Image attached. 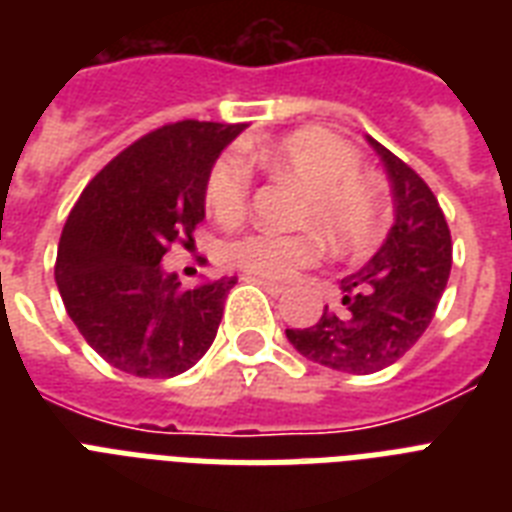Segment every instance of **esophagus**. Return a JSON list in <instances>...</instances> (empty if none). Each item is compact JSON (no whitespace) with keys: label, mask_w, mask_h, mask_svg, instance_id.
Returning a JSON list of instances; mask_svg holds the SVG:
<instances>
[{"label":"esophagus","mask_w":512,"mask_h":512,"mask_svg":"<svg viewBox=\"0 0 512 512\" xmlns=\"http://www.w3.org/2000/svg\"><path fill=\"white\" fill-rule=\"evenodd\" d=\"M255 281V284H260V287L265 289V292H268V295H273V297H279V295H284V292H287V287H281V284H273V281H268V279H260V276H257V279H252Z\"/></svg>","instance_id":"obj_1"}]
</instances>
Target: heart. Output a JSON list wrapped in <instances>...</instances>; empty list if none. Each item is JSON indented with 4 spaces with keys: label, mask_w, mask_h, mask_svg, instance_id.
<instances>
[{
    "label": "heart",
    "mask_w": 512,
    "mask_h": 512,
    "mask_svg": "<svg viewBox=\"0 0 512 512\" xmlns=\"http://www.w3.org/2000/svg\"><path fill=\"white\" fill-rule=\"evenodd\" d=\"M247 159L273 175L295 177L305 185L295 223L324 231L337 252H358L374 244L382 231V193L358 170L356 148L324 130H297L287 138L249 148ZM252 193V172L239 156H220L207 175V207L223 223L244 217ZM321 255L313 231H255L228 247L236 268L260 279H292Z\"/></svg>",
    "instance_id": "1"
}]
</instances>
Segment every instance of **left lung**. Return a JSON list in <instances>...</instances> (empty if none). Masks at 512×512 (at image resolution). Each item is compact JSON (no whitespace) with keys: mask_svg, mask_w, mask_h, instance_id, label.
I'll return each mask as SVG.
<instances>
[{"mask_svg":"<svg viewBox=\"0 0 512 512\" xmlns=\"http://www.w3.org/2000/svg\"><path fill=\"white\" fill-rule=\"evenodd\" d=\"M385 162L396 225L380 252L340 281L342 313L329 305L308 329H287L305 358L348 374L396 364L425 335L452 271V233L436 193L406 162L369 140Z\"/></svg>","mask_w":512,"mask_h":512,"instance_id":"left-lung-1","label":"left lung"}]
</instances>
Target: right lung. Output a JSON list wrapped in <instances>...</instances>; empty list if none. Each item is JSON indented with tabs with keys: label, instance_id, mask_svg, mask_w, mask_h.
I'll return each instance as SVG.
<instances>
[{
	"label": "right lung",
	"instance_id": "add662e5",
	"mask_svg": "<svg viewBox=\"0 0 512 512\" xmlns=\"http://www.w3.org/2000/svg\"><path fill=\"white\" fill-rule=\"evenodd\" d=\"M241 130L185 119L146 132L92 177L71 209L55 281L76 329L116 369L167 380L215 340L236 276L180 289L159 263L175 244H193L209 170Z\"/></svg>",
	"mask_w": 512,
	"mask_h": 512
}]
</instances>
